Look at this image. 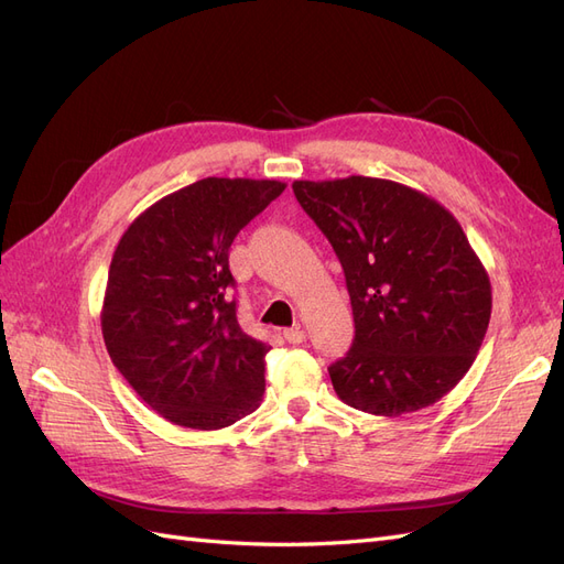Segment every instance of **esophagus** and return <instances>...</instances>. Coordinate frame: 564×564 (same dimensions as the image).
<instances>
[{
    "label": "esophagus",
    "instance_id": "34e87169",
    "mask_svg": "<svg viewBox=\"0 0 564 564\" xmlns=\"http://www.w3.org/2000/svg\"><path fill=\"white\" fill-rule=\"evenodd\" d=\"M282 336H284L286 344H303V340H305V332H303L301 324H296V327H292V329H284Z\"/></svg>",
    "mask_w": 564,
    "mask_h": 564
}]
</instances>
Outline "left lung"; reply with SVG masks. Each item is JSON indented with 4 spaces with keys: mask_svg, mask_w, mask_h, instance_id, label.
I'll return each instance as SVG.
<instances>
[{
    "mask_svg": "<svg viewBox=\"0 0 564 564\" xmlns=\"http://www.w3.org/2000/svg\"><path fill=\"white\" fill-rule=\"evenodd\" d=\"M334 247L352 346L329 367L336 395L377 416L431 406L466 377L491 315V284L458 220L419 191L369 176L294 181Z\"/></svg>",
    "mask_w": 564,
    "mask_h": 564,
    "instance_id": "left-lung-1",
    "label": "left lung"
}]
</instances>
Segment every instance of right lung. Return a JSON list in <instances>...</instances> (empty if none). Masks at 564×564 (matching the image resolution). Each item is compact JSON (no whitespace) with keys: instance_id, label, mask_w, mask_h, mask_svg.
Returning <instances> with one entry per match:
<instances>
[{"instance_id":"right-lung-1","label":"right lung","mask_w":564,"mask_h":564,"mask_svg":"<svg viewBox=\"0 0 564 564\" xmlns=\"http://www.w3.org/2000/svg\"><path fill=\"white\" fill-rule=\"evenodd\" d=\"M284 187L202 178L152 204L119 240L104 340L119 373L166 421L218 431L259 406L270 346L237 322L228 251Z\"/></svg>"}]
</instances>
